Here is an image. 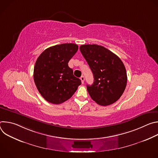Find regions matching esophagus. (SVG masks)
I'll use <instances>...</instances> for the list:
<instances>
[{
    "label": "esophagus",
    "instance_id": "34e87169",
    "mask_svg": "<svg viewBox=\"0 0 158 158\" xmlns=\"http://www.w3.org/2000/svg\"><path fill=\"white\" fill-rule=\"evenodd\" d=\"M80 79L81 80V82H82V84H84V79H85V78H84V77L83 76H82L81 77H80Z\"/></svg>",
    "mask_w": 158,
    "mask_h": 158
}]
</instances>
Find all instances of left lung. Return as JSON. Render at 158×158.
I'll list each match as a JSON object with an SVG mask.
<instances>
[{
  "instance_id": "8db88e82",
  "label": "left lung",
  "mask_w": 158,
  "mask_h": 158,
  "mask_svg": "<svg viewBox=\"0 0 158 158\" xmlns=\"http://www.w3.org/2000/svg\"><path fill=\"white\" fill-rule=\"evenodd\" d=\"M80 51L94 76L87 91L97 104L108 106L116 102L127 84L125 66L120 58L110 51L97 44L82 45Z\"/></svg>"
}]
</instances>
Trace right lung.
<instances>
[{
	"label": "right lung",
	"instance_id": "obj_1",
	"mask_svg": "<svg viewBox=\"0 0 158 158\" xmlns=\"http://www.w3.org/2000/svg\"><path fill=\"white\" fill-rule=\"evenodd\" d=\"M77 50V44H62L46 49L37 58L34 69V82L49 102L59 104L68 100L81 84L68 65Z\"/></svg>",
	"mask_w": 158,
	"mask_h": 158
}]
</instances>
